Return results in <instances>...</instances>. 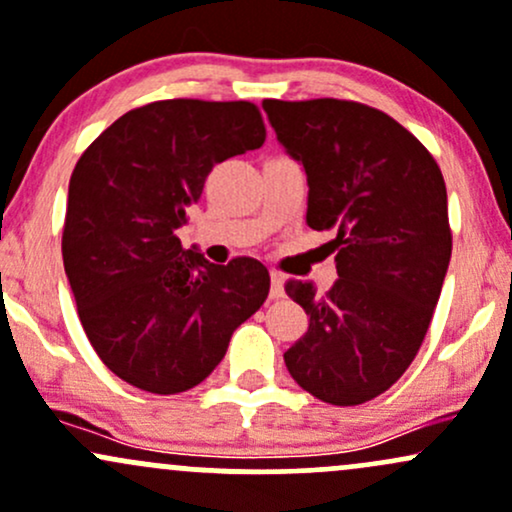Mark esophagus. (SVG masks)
<instances>
[{
  "label": "esophagus",
  "instance_id": "esophagus-1",
  "mask_svg": "<svg viewBox=\"0 0 512 512\" xmlns=\"http://www.w3.org/2000/svg\"><path fill=\"white\" fill-rule=\"evenodd\" d=\"M272 279V286H269V299H282L284 296V277L279 272L269 274Z\"/></svg>",
  "mask_w": 512,
  "mask_h": 512
}]
</instances>
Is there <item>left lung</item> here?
<instances>
[{"instance_id":"obj_1","label":"left lung","mask_w":512,"mask_h":512,"mask_svg":"<svg viewBox=\"0 0 512 512\" xmlns=\"http://www.w3.org/2000/svg\"><path fill=\"white\" fill-rule=\"evenodd\" d=\"M262 109L306 172V223L333 230L338 267L325 296L286 282L308 316L286 369L333 406L372 401L411 367L440 299L452 257L445 179L413 133L367 104L265 99Z\"/></svg>"}]
</instances>
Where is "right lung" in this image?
<instances>
[{
	"label": "right lung",
	"instance_id": "right-lung-1",
	"mask_svg": "<svg viewBox=\"0 0 512 512\" xmlns=\"http://www.w3.org/2000/svg\"><path fill=\"white\" fill-rule=\"evenodd\" d=\"M265 136L250 101L165 99L123 114L77 160L65 274L94 352L136 389H194L265 303L262 262L211 265L177 238L213 165L260 148Z\"/></svg>",
	"mask_w": 512,
	"mask_h": 512
}]
</instances>
